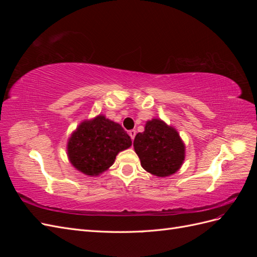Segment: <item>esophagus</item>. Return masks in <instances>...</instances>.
Segmentation results:
<instances>
[{
	"label": "esophagus",
	"mask_w": 257,
	"mask_h": 257,
	"mask_svg": "<svg viewBox=\"0 0 257 257\" xmlns=\"http://www.w3.org/2000/svg\"><path fill=\"white\" fill-rule=\"evenodd\" d=\"M128 135L131 136V138H132V141H134V138H135V135H136V131H135V130H131V131L128 132Z\"/></svg>",
	"instance_id": "1"
}]
</instances>
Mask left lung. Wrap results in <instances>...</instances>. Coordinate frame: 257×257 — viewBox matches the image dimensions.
Instances as JSON below:
<instances>
[{
    "label": "left lung",
    "mask_w": 257,
    "mask_h": 257,
    "mask_svg": "<svg viewBox=\"0 0 257 257\" xmlns=\"http://www.w3.org/2000/svg\"><path fill=\"white\" fill-rule=\"evenodd\" d=\"M134 149L143 168L157 177L178 172L185 157L180 135L161 119L147 121L145 131L135 136Z\"/></svg>",
    "instance_id": "8db88e82"
}]
</instances>
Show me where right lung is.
Wrapping results in <instances>:
<instances>
[{"instance_id":"right-lung-1","label":"right lung","mask_w":257,"mask_h":257,"mask_svg":"<svg viewBox=\"0 0 257 257\" xmlns=\"http://www.w3.org/2000/svg\"><path fill=\"white\" fill-rule=\"evenodd\" d=\"M131 146V137L120 124L99 114L79 124L68 138L67 155L77 170L98 176L113 164L116 154Z\"/></svg>"}]
</instances>
